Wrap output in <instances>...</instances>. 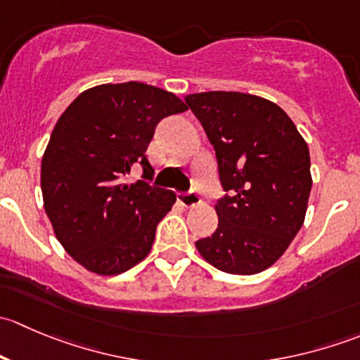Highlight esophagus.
<instances>
[{
	"label": "esophagus",
	"instance_id": "obj_1",
	"mask_svg": "<svg viewBox=\"0 0 360 360\" xmlns=\"http://www.w3.org/2000/svg\"><path fill=\"white\" fill-rule=\"evenodd\" d=\"M177 202L184 207H195L202 202V197L197 191H188V193H177Z\"/></svg>",
	"mask_w": 360,
	"mask_h": 360
}]
</instances>
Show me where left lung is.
<instances>
[{"label":"left lung","mask_w":360,"mask_h":360,"mask_svg":"<svg viewBox=\"0 0 360 360\" xmlns=\"http://www.w3.org/2000/svg\"><path fill=\"white\" fill-rule=\"evenodd\" d=\"M214 146L223 198L216 231L195 242L217 270L254 275L270 268L307 214L310 153L292 120L263 97L202 92L184 97Z\"/></svg>","instance_id":"8db88e82"}]
</instances>
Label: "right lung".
Returning <instances> with one entry per match:
<instances>
[{"label":"right lung","instance_id":"add662e5","mask_svg":"<svg viewBox=\"0 0 360 360\" xmlns=\"http://www.w3.org/2000/svg\"><path fill=\"white\" fill-rule=\"evenodd\" d=\"M172 92L139 82L106 83L79 94L57 120L41 160L45 212L57 240L97 275H118L151 250L176 195L148 184L155 127L186 111ZM137 166L143 179L124 183Z\"/></svg>","mask_w":360,"mask_h":360}]
</instances>
